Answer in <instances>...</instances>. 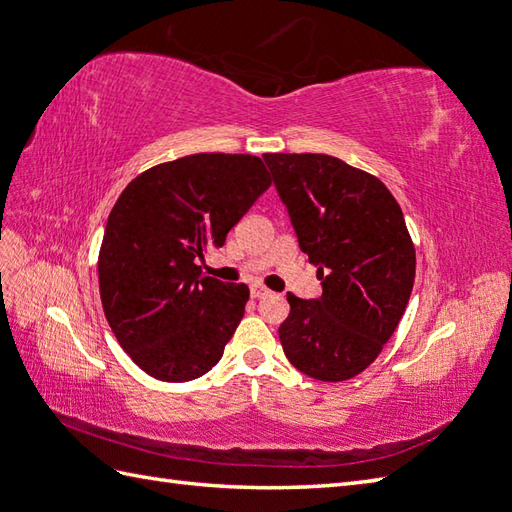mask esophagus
<instances>
[{
	"label": "esophagus",
	"mask_w": 512,
	"mask_h": 512,
	"mask_svg": "<svg viewBox=\"0 0 512 512\" xmlns=\"http://www.w3.org/2000/svg\"><path fill=\"white\" fill-rule=\"evenodd\" d=\"M266 294H268V290L261 283H253L251 285V296H253V299H261V296H266Z\"/></svg>",
	"instance_id": "obj_1"
}]
</instances>
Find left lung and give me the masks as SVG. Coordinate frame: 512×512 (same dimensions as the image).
<instances>
[{
    "instance_id": "1",
    "label": "left lung",
    "mask_w": 512,
    "mask_h": 512,
    "mask_svg": "<svg viewBox=\"0 0 512 512\" xmlns=\"http://www.w3.org/2000/svg\"><path fill=\"white\" fill-rule=\"evenodd\" d=\"M323 294L288 292L285 358L320 382H344L382 353L406 312L417 255L399 202L373 174L329 154H264Z\"/></svg>"
}]
</instances>
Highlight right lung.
I'll return each instance as SVG.
<instances>
[{"label": "right lung", "instance_id": "add662e5", "mask_svg": "<svg viewBox=\"0 0 512 512\" xmlns=\"http://www.w3.org/2000/svg\"><path fill=\"white\" fill-rule=\"evenodd\" d=\"M253 154L200 152L139 174L106 220L98 257L104 316L120 347L161 382H189L216 366L244 316L248 285L202 275L270 187Z\"/></svg>", "mask_w": 512, "mask_h": 512}]
</instances>
